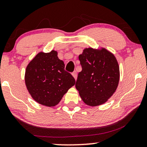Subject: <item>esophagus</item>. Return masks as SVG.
Instances as JSON below:
<instances>
[{"instance_id":"obj_1","label":"esophagus","mask_w":147,"mask_h":147,"mask_svg":"<svg viewBox=\"0 0 147 147\" xmlns=\"http://www.w3.org/2000/svg\"><path fill=\"white\" fill-rule=\"evenodd\" d=\"M72 75H73V77L74 78V79L75 80H76V78H77V74H76V71H74V72H73V73H72Z\"/></svg>"}]
</instances>
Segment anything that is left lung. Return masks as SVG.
Listing matches in <instances>:
<instances>
[{
    "mask_svg": "<svg viewBox=\"0 0 147 147\" xmlns=\"http://www.w3.org/2000/svg\"><path fill=\"white\" fill-rule=\"evenodd\" d=\"M82 71L78 74L76 88L86 105L104 104L117 90L119 66L112 53L105 48H86L78 56Z\"/></svg>",
    "mask_w": 147,
    "mask_h": 147,
    "instance_id": "1",
    "label": "left lung"
}]
</instances>
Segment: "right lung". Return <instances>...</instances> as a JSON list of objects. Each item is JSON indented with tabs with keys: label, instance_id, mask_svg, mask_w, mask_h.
<instances>
[{
	"label": "right lung",
	"instance_id": "1",
	"mask_svg": "<svg viewBox=\"0 0 147 147\" xmlns=\"http://www.w3.org/2000/svg\"><path fill=\"white\" fill-rule=\"evenodd\" d=\"M57 51L38 53L26 68L24 80L34 100L46 107H55L75 84V80L65 71V63Z\"/></svg>",
	"mask_w": 147,
	"mask_h": 147
}]
</instances>
